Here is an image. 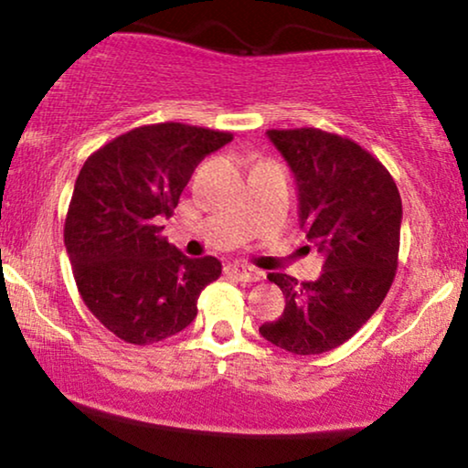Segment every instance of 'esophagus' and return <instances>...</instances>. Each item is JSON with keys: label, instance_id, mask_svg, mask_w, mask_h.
I'll return each mask as SVG.
<instances>
[{"label": "esophagus", "instance_id": "1", "mask_svg": "<svg viewBox=\"0 0 468 468\" xmlns=\"http://www.w3.org/2000/svg\"><path fill=\"white\" fill-rule=\"evenodd\" d=\"M226 274L236 281H242V283H255V281H260L261 277L260 271H255V268H249V266H228Z\"/></svg>", "mask_w": 468, "mask_h": 468}]
</instances>
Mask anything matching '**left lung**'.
<instances>
[{"label": "left lung", "instance_id": "8db88e82", "mask_svg": "<svg viewBox=\"0 0 468 468\" xmlns=\"http://www.w3.org/2000/svg\"><path fill=\"white\" fill-rule=\"evenodd\" d=\"M298 185L300 226L324 253V272L303 281L271 272L285 309L260 332L296 356L349 341L379 309L399 268L402 202L386 165L347 136L317 127L268 130Z\"/></svg>", "mask_w": 468, "mask_h": 468}]
</instances>
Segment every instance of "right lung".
Instances as JSON below:
<instances>
[{"mask_svg":"<svg viewBox=\"0 0 468 468\" xmlns=\"http://www.w3.org/2000/svg\"><path fill=\"white\" fill-rule=\"evenodd\" d=\"M234 136L208 127L143 125L87 157L69 200L63 240L79 293L121 341L151 345L194 322L217 258L191 260L164 236L196 165Z\"/></svg>","mask_w":468,"mask_h":468,"instance_id":"add662e5","label":"right lung"}]
</instances>
